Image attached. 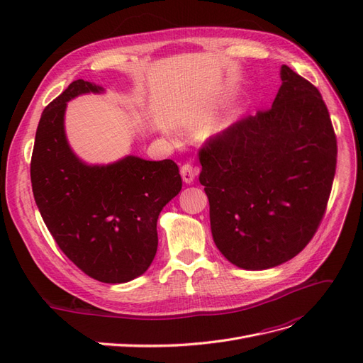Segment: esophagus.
I'll use <instances>...</instances> for the list:
<instances>
[{
  "instance_id": "obj_1",
  "label": "esophagus",
  "mask_w": 363,
  "mask_h": 363,
  "mask_svg": "<svg viewBox=\"0 0 363 363\" xmlns=\"http://www.w3.org/2000/svg\"><path fill=\"white\" fill-rule=\"evenodd\" d=\"M180 174H182V179L184 183H192L196 177V174H199V168L194 167V164H191V163H184L180 168Z\"/></svg>"
}]
</instances>
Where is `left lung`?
I'll use <instances>...</instances> for the list:
<instances>
[{"label": "left lung", "mask_w": 363, "mask_h": 363, "mask_svg": "<svg viewBox=\"0 0 363 363\" xmlns=\"http://www.w3.org/2000/svg\"><path fill=\"white\" fill-rule=\"evenodd\" d=\"M267 111L208 138L199 151L218 250L244 269L281 265L320 227L336 171L337 145L320 91L281 67Z\"/></svg>", "instance_id": "1"}]
</instances>
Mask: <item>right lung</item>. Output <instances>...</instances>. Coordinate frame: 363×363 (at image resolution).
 <instances>
[{"label": "right lung", "mask_w": 363, "mask_h": 363, "mask_svg": "<svg viewBox=\"0 0 363 363\" xmlns=\"http://www.w3.org/2000/svg\"><path fill=\"white\" fill-rule=\"evenodd\" d=\"M75 80L43 108L30 175L43 223L74 265L103 283H125L151 265L157 251V218L182 189L177 163L128 156L89 167L71 151L63 128L67 101L101 92Z\"/></svg>", "instance_id": "right-lung-1"}]
</instances>
